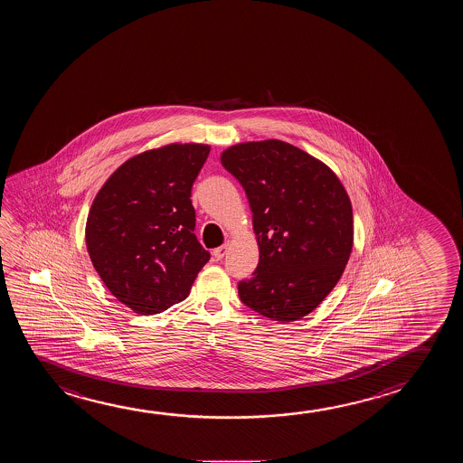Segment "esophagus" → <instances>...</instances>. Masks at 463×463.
Here are the masks:
<instances>
[{
	"label": "esophagus",
	"instance_id": "34e87169",
	"mask_svg": "<svg viewBox=\"0 0 463 463\" xmlns=\"http://www.w3.org/2000/svg\"><path fill=\"white\" fill-rule=\"evenodd\" d=\"M226 250H228V247H226V245H222V247H218V249H214V260H216V261H220V260H222V258H224V255H226Z\"/></svg>",
	"mask_w": 463,
	"mask_h": 463
}]
</instances>
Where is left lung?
Here are the masks:
<instances>
[{"label":"left lung","mask_w":463,"mask_h":463,"mask_svg":"<svg viewBox=\"0 0 463 463\" xmlns=\"http://www.w3.org/2000/svg\"><path fill=\"white\" fill-rule=\"evenodd\" d=\"M253 212L260 262L239 282L241 301L275 322L310 314L335 288L354 245V214L339 178L280 140L241 143L222 155Z\"/></svg>","instance_id":"left-lung-1"}]
</instances>
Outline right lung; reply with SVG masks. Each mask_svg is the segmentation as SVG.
Listing matches in <instances>:
<instances>
[{
	"instance_id": "add662e5",
	"label": "right lung",
	"mask_w": 463,
	"mask_h": 463,
	"mask_svg": "<svg viewBox=\"0 0 463 463\" xmlns=\"http://www.w3.org/2000/svg\"><path fill=\"white\" fill-rule=\"evenodd\" d=\"M207 145H168L135 156L99 191L86 243L107 288L141 316L188 298L210 253L194 234L191 189Z\"/></svg>"
}]
</instances>
